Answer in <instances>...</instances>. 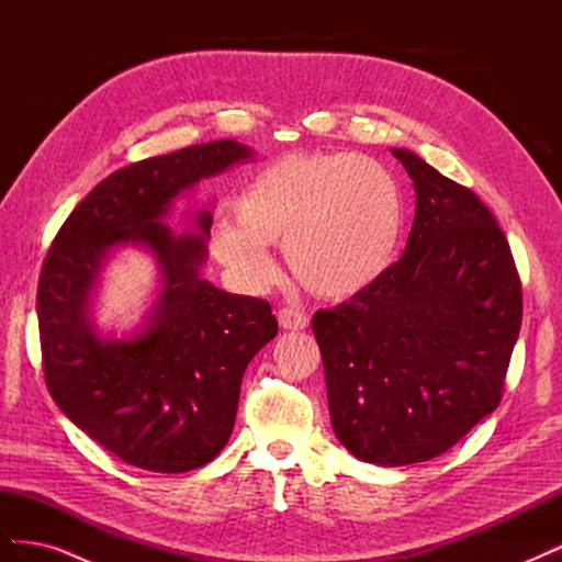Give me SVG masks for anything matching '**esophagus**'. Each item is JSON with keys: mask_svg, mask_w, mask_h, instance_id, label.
<instances>
[{"mask_svg": "<svg viewBox=\"0 0 562 562\" xmlns=\"http://www.w3.org/2000/svg\"><path fill=\"white\" fill-rule=\"evenodd\" d=\"M279 323L285 330H304L310 326V316L300 310L283 307V310H279Z\"/></svg>", "mask_w": 562, "mask_h": 562, "instance_id": "obj_1", "label": "esophagus"}]
</instances>
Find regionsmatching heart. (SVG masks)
Returning a JSON list of instances; mask_svg holds the SVG:
<instances>
[{"mask_svg": "<svg viewBox=\"0 0 562 562\" xmlns=\"http://www.w3.org/2000/svg\"><path fill=\"white\" fill-rule=\"evenodd\" d=\"M234 223L213 234V252L241 281L267 285L277 277L267 248L283 246L293 277L310 293L347 300L394 262L403 199L394 176L361 155H288L244 187Z\"/></svg>", "mask_w": 562, "mask_h": 562, "instance_id": "heart-1", "label": "heart"}]
</instances>
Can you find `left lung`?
Wrapping results in <instances>:
<instances>
[{
	"label": "left lung",
	"mask_w": 562,
	"mask_h": 562,
	"mask_svg": "<svg viewBox=\"0 0 562 562\" xmlns=\"http://www.w3.org/2000/svg\"><path fill=\"white\" fill-rule=\"evenodd\" d=\"M415 184L401 260L359 295L314 314L333 431L356 459L427 462L502 401L522 291L495 215L411 149Z\"/></svg>",
	"instance_id": "obj_1"
}]
</instances>
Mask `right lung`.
<instances>
[{
  "instance_id": "add662e5",
  "label": "right lung",
  "mask_w": 562,
  "mask_h": 562,
  "mask_svg": "<svg viewBox=\"0 0 562 562\" xmlns=\"http://www.w3.org/2000/svg\"><path fill=\"white\" fill-rule=\"evenodd\" d=\"M248 157L250 147L215 140L119 168L48 248L37 288L48 394L131 467L182 473L215 459L232 436L250 359L279 333L267 300L225 293L199 277L211 211L196 213V234L164 225L178 194ZM126 243L153 250L162 288L138 334L100 338L90 293L111 250Z\"/></svg>"
}]
</instances>
